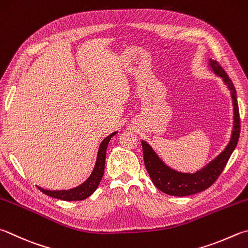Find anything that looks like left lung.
Listing matches in <instances>:
<instances>
[{
    "label": "left lung",
    "mask_w": 248,
    "mask_h": 248,
    "mask_svg": "<svg viewBox=\"0 0 248 248\" xmlns=\"http://www.w3.org/2000/svg\"><path fill=\"white\" fill-rule=\"evenodd\" d=\"M209 66L213 69L215 75L222 78L223 82L227 84L228 89L231 92L234 121L230 142L224 148V151L220 153L209 164H207L204 168L196 171L195 173H184L168 167L159 158L150 144L145 141H142L144 164H145L147 172L150 174L155 186L168 195L187 196L196 194V193H200L208 188L218 179L219 175L221 174L231 154L235 150L238 138H240L241 120L235 88H234L231 79L228 77L226 71L221 68V66L217 62L210 58Z\"/></svg>",
    "instance_id": "1"
}]
</instances>
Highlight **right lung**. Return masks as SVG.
Returning <instances> with one entry per match:
<instances>
[{"label": "right lung", "instance_id": "1", "mask_svg": "<svg viewBox=\"0 0 248 248\" xmlns=\"http://www.w3.org/2000/svg\"><path fill=\"white\" fill-rule=\"evenodd\" d=\"M117 132H114L109 134L108 137H106L103 142L101 143L100 148H98L97 157H96V163L94 166V169L92 173L85 182H83L81 186L70 188V190H62V191H49L44 190V188L38 186V188L44 194L47 196L54 197V199L62 200V201H83L88 199L90 195H92L100 184L101 180L104 174L105 169V157H106V150L108 146V143L110 139L115 136Z\"/></svg>", "mask_w": 248, "mask_h": 248}]
</instances>
